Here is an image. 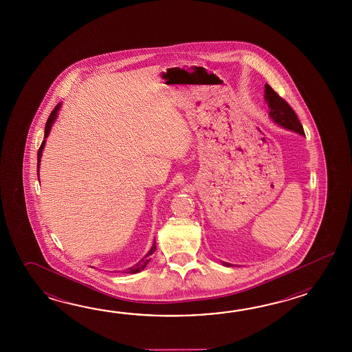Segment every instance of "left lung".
<instances>
[{
    "label": "left lung",
    "instance_id": "obj_1",
    "mask_svg": "<svg viewBox=\"0 0 352 352\" xmlns=\"http://www.w3.org/2000/svg\"><path fill=\"white\" fill-rule=\"evenodd\" d=\"M265 100L270 107V117L272 120L285 129L297 132L299 135H305L303 127L292 107L283 98L279 97L268 84H265ZM224 264L228 265V263Z\"/></svg>",
    "mask_w": 352,
    "mask_h": 352
}]
</instances>
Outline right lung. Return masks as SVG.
Masks as SVG:
<instances>
[{
  "instance_id": "obj_1",
  "label": "right lung",
  "mask_w": 352,
  "mask_h": 352,
  "mask_svg": "<svg viewBox=\"0 0 352 352\" xmlns=\"http://www.w3.org/2000/svg\"><path fill=\"white\" fill-rule=\"evenodd\" d=\"M60 103L59 104H56V107L54 108L53 112L50 113V116H49V118H47V122H46L45 126V135H44V138H46L49 133H50V129H52V126H53L54 122L56 120V116H58V111L60 109ZM44 146H45V140L43 141L41 143V146H40V148L38 151V167H40V158H41V155H43V150H44ZM155 250H156V241H153V245L151 248L150 252L147 253V254L144 255V258H142L140 262L137 263L135 265H133L132 268H128L127 273L129 274H135V273H138V272H141V270H144L146 268V265L150 263L151 261V255L155 253Z\"/></svg>"
}]
</instances>
